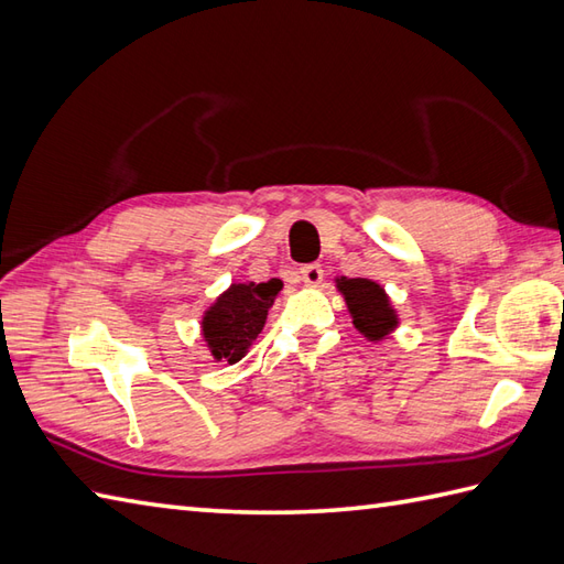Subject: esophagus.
<instances>
[{
  "instance_id": "obj_1",
  "label": "esophagus",
  "mask_w": 564,
  "mask_h": 564,
  "mask_svg": "<svg viewBox=\"0 0 564 564\" xmlns=\"http://www.w3.org/2000/svg\"><path fill=\"white\" fill-rule=\"evenodd\" d=\"M300 273H303V281H305V285H319L322 283V279H324V271H322V267L319 264H307V267H303L300 269Z\"/></svg>"
}]
</instances>
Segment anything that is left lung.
I'll list each match as a JSON object with an SVG mask.
<instances>
[{"instance_id": "8db88e82", "label": "left lung", "mask_w": 564, "mask_h": 564, "mask_svg": "<svg viewBox=\"0 0 564 564\" xmlns=\"http://www.w3.org/2000/svg\"><path fill=\"white\" fill-rule=\"evenodd\" d=\"M336 291L344 295L350 312L352 326L368 338V341H384L389 334L399 329V314L391 305L384 285L372 279H336Z\"/></svg>"}]
</instances>
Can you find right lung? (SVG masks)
<instances>
[{
  "instance_id": "obj_1",
  "label": "right lung",
  "mask_w": 564,
  "mask_h": 564,
  "mask_svg": "<svg viewBox=\"0 0 564 564\" xmlns=\"http://www.w3.org/2000/svg\"><path fill=\"white\" fill-rule=\"evenodd\" d=\"M283 281L230 283L202 314V336L216 362H238L252 348L267 324Z\"/></svg>"
}]
</instances>
